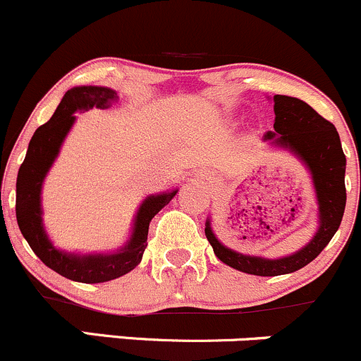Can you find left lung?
Returning <instances> with one entry per match:
<instances>
[{"label": "left lung", "mask_w": 361, "mask_h": 361, "mask_svg": "<svg viewBox=\"0 0 361 361\" xmlns=\"http://www.w3.org/2000/svg\"><path fill=\"white\" fill-rule=\"evenodd\" d=\"M274 132H267L266 140L274 139L278 146L288 147L311 170L314 191L318 198L319 229L317 236L297 254L288 257L269 259L250 257L226 248L212 233L210 221H207L205 235L215 255L228 266L255 276H278L293 273L307 266L322 254L332 236L339 229L346 208V156L341 147L336 126L319 116L304 100L287 95H274Z\"/></svg>", "instance_id": "left-lung-1"}]
</instances>
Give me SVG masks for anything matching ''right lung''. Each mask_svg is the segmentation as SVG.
Masks as SVG:
<instances>
[{
	"mask_svg": "<svg viewBox=\"0 0 361 361\" xmlns=\"http://www.w3.org/2000/svg\"><path fill=\"white\" fill-rule=\"evenodd\" d=\"M120 97L114 90L104 87H74L66 92L54 116L39 126L29 142L27 154L18 169L17 196H15V215L20 233L27 240L29 247L42 259L44 266L55 273L81 283H102L130 273L142 259L147 247V231L151 219L161 210L177 191L149 196L144 200L135 217V228L128 245L120 252L109 255H69L57 250L48 241L42 224L39 192L48 169L54 163L64 137L74 123L76 113H85L92 107L107 109Z\"/></svg>",
	"mask_w": 361,
	"mask_h": 361,
	"instance_id": "add662e5",
	"label": "right lung"
}]
</instances>
